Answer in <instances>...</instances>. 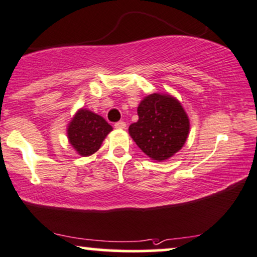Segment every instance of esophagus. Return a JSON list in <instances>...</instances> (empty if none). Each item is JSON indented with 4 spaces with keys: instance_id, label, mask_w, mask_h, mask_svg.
Returning a JSON list of instances; mask_svg holds the SVG:
<instances>
[{
    "instance_id": "1",
    "label": "esophagus",
    "mask_w": 257,
    "mask_h": 257,
    "mask_svg": "<svg viewBox=\"0 0 257 257\" xmlns=\"http://www.w3.org/2000/svg\"><path fill=\"white\" fill-rule=\"evenodd\" d=\"M114 127L119 128V130L125 128L126 127V122L122 121V120H120V121H116L115 123H114Z\"/></svg>"
}]
</instances>
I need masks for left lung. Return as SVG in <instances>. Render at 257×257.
I'll use <instances>...</instances> for the list:
<instances>
[{"label":"left lung","mask_w":257,"mask_h":257,"mask_svg":"<svg viewBox=\"0 0 257 257\" xmlns=\"http://www.w3.org/2000/svg\"><path fill=\"white\" fill-rule=\"evenodd\" d=\"M138 121L128 131L144 154L156 161L172 157L185 144L189 120L182 106L169 95L151 94L138 107Z\"/></svg>","instance_id":"obj_1"}]
</instances>
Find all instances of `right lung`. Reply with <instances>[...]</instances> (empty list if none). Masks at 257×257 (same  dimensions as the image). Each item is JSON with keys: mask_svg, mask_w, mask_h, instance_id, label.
Returning <instances> with one entry per match:
<instances>
[{"mask_svg": "<svg viewBox=\"0 0 257 257\" xmlns=\"http://www.w3.org/2000/svg\"><path fill=\"white\" fill-rule=\"evenodd\" d=\"M110 131L112 126L102 116L90 110L81 109L69 125L68 137L78 154L89 156L99 150L104 137Z\"/></svg>", "mask_w": 257, "mask_h": 257, "instance_id": "1", "label": "right lung"}]
</instances>
